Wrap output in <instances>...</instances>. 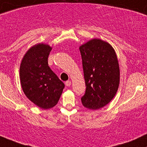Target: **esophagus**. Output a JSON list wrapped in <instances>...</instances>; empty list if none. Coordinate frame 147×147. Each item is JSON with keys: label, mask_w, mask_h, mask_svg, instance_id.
<instances>
[{"label": "esophagus", "mask_w": 147, "mask_h": 147, "mask_svg": "<svg viewBox=\"0 0 147 147\" xmlns=\"http://www.w3.org/2000/svg\"><path fill=\"white\" fill-rule=\"evenodd\" d=\"M65 85L67 86H70V85H71V82L70 81V80H69V81H66L65 82Z\"/></svg>", "instance_id": "obj_1"}]
</instances>
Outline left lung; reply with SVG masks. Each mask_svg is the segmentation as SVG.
<instances>
[{"label": "left lung", "instance_id": "obj_1", "mask_svg": "<svg viewBox=\"0 0 147 147\" xmlns=\"http://www.w3.org/2000/svg\"><path fill=\"white\" fill-rule=\"evenodd\" d=\"M86 91L82 105L98 109L108 104L117 93L120 72L114 49L106 42L93 39L80 47Z\"/></svg>", "mask_w": 147, "mask_h": 147}]
</instances>
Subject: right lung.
Instances as JSON below:
<instances>
[{"instance_id":"add662e5","label":"right lung","mask_w":147,"mask_h":147,"mask_svg":"<svg viewBox=\"0 0 147 147\" xmlns=\"http://www.w3.org/2000/svg\"><path fill=\"white\" fill-rule=\"evenodd\" d=\"M51 48L38 44L24 56L20 66V80L27 98L37 106L47 109L56 105L65 84L48 65Z\"/></svg>"}]
</instances>
